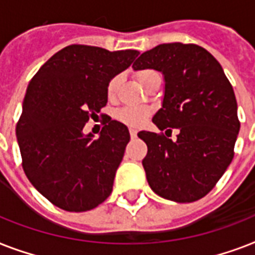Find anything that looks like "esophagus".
<instances>
[{
  "label": "esophagus",
  "mask_w": 255,
  "mask_h": 255,
  "mask_svg": "<svg viewBox=\"0 0 255 255\" xmlns=\"http://www.w3.org/2000/svg\"><path fill=\"white\" fill-rule=\"evenodd\" d=\"M129 135H131V137H136V135H137V129H135V128H129Z\"/></svg>",
  "instance_id": "obj_1"
}]
</instances>
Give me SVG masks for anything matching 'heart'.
<instances>
[{"label":"heart","mask_w":255,"mask_h":255,"mask_svg":"<svg viewBox=\"0 0 255 255\" xmlns=\"http://www.w3.org/2000/svg\"><path fill=\"white\" fill-rule=\"evenodd\" d=\"M155 74H157L155 70L151 69H144L139 70L136 73V79L139 82L140 85L144 86L145 82L149 79L151 77H153ZM120 86V78L114 77L111 81L108 82L107 86V96L110 99H114L116 95H118V91H119ZM151 110L145 107H131V106H127V107L120 108L116 111V119L119 120L120 123L126 124V126H129V127H140L143 126L145 122L148 120V118L151 116Z\"/></svg>","instance_id":"obj_1"}]
</instances>
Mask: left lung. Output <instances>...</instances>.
Wrapping results in <instances>:
<instances>
[{
  "instance_id": "8db88e82",
  "label": "left lung",
  "mask_w": 255,
  "mask_h": 255,
  "mask_svg": "<svg viewBox=\"0 0 255 255\" xmlns=\"http://www.w3.org/2000/svg\"><path fill=\"white\" fill-rule=\"evenodd\" d=\"M132 67L163 73V107L152 122L165 133L178 129L176 140L164 133H137L148 147L143 160L148 184L167 200L197 201L213 189L233 160L240 131L233 87L217 59L194 43L156 46Z\"/></svg>"
}]
</instances>
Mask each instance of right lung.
Instances as JSON below:
<instances>
[{
    "label": "right lung",
    "instance_id": "1",
    "mask_svg": "<svg viewBox=\"0 0 255 255\" xmlns=\"http://www.w3.org/2000/svg\"><path fill=\"white\" fill-rule=\"evenodd\" d=\"M139 51L70 45L29 82L15 133L34 188L67 212L94 209L111 194L129 141L124 124L106 118L99 137L83 128L107 104L108 82Z\"/></svg>",
    "mask_w": 255,
    "mask_h": 255
}]
</instances>
